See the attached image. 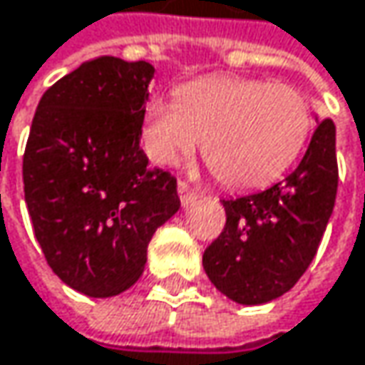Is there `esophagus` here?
Segmentation results:
<instances>
[{"label": "esophagus", "mask_w": 365, "mask_h": 365, "mask_svg": "<svg viewBox=\"0 0 365 365\" xmlns=\"http://www.w3.org/2000/svg\"><path fill=\"white\" fill-rule=\"evenodd\" d=\"M178 194H180V200H182L183 206H190V204L196 202L200 198V194L196 190H192L185 182L178 183Z\"/></svg>", "instance_id": "obj_1"}]
</instances>
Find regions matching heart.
I'll return each mask as SVG.
<instances>
[{
  "mask_svg": "<svg viewBox=\"0 0 365 365\" xmlns=\"http://www.w3.org/2000/svg\"><path fill=\"white\" fill-rule=\"evenodd\" d=\"M314 130L310 98L285 82L212 76L183 84L175 103L144 107L142 144L159 165L190 157L202 142L210 173L235 190L260 187L299 159Z\"/></svg>",
  "mask_w": 365,
  "mask_h": 365,
  "instance_id": "heart-1",
  "label": "heart"
}]
</instances>
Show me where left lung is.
<instances>
[{
    "label": "left lung",
    "instance_id": "8db88e82",
    "mask_svg": "<svg viewBox=\"0 0 365 365\" xmlns=\"http://www.w3.org/2000/svg\"><path fill=\"white\" fill-rule=\"evenodd\" d=\"M334 142L332 119H322L302 163L283 182L223 200L225 227L204 250L202 264L229 299L244 306L272 302L310 267L336 198Z\"/></svg>",
    "mask_w": 365,
    "mask_h": 365
}]
</instances>
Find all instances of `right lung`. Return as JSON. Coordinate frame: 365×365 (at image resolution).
I'll list each match as a JSON object with an SVG mask.
<instances>
[{"label":"right lung","mask_w":365,"mask_h":365,"mask_svg":"<svg viewBox=\"0 0 365 365\" xmlns=\"http://www.w3.org/2000/svg\"><path fill=\"white\" fill-rule=\"evenodd\" d=\"M155 68L103 55L41 97L22 159L34 237L55 274L91 297L130 289L155 231L180 210L178 180L140 148Z\"/></svg>","instance_id":"1"}]
</instances>
